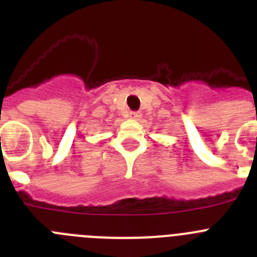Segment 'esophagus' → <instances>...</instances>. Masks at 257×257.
<instances>
[{
	"mask_svg": "<svg viewBox=\"0 0 257 257\" xmlns=\"http://www.w3.org/2000/svg\"><path fill=\"white\" fill-rule=\"evenodd\" d=\"M128 117H130L131 119H136V121H138V119H140V118H142V113H140V112H131Z\"/></svg>",
	"mask_w": 257,
	"mask_h": 257,
	"instance_id": "obj_1",
	"label": "esophagus"
}]
</instances>
